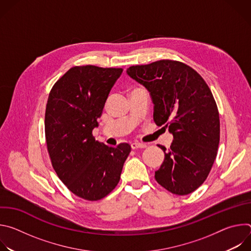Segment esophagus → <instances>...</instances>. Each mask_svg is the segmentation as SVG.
<instances>
[{
  "label": "esophagus",
  "mask_w": 251,
  "mask_h": 251,
  "mask_svg": "<svg viewBox=\"0 0 251 251\" xmlns=\"http://www.w3.org/2000/svg\"><path fill=\"white\" fill-rule=\"evenodd\" d=\"M147 144L145 143H141V142H133L131 143V148L132 149H142V148H146Z\"/></svg>",
  "instance_id": "34e87169"
}]
</instances>
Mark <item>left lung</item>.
I'll return each mask as SVG.
<instances>
[{"mask_svg":"<svg viewBox=\"0 0 251 251\" xmlns=\"http://www.w3.org/2000/svg\"><path fill=\"white\" fill-rule=\"evenodd\" d=\"M127 74L150 92L155 123L174 137L167 152L159 145L165 159L156 181L175 195L193 193L207 177L220 143V115L209 87L195 69L176 60L133 65Z\"/></svg>","mask_w":251,"mask_h":251,"instance_id":"8db88e82","label":"left lung"}]
</instances>
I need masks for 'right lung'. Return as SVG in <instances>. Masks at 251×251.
I'll return each instance as SVG.
<instances>
[{"instance_id": "1", "label": "right lung", "mask_w": 251, "mask_h": 251, "mask_svg": "<svg viewBox=\"0 0 251 251\" xmlns=\"http://www.w3.org/2000/svg\"><path fill=\"white\" fill-rule=\"evenodd\" d=\"M122 71L95 65L71 67L49 95L45 130L51 165L67 189L87 201L101 200L115 189L131 151L127 143L114 148L92 135Z\"/></svg>"}]
</instances>
